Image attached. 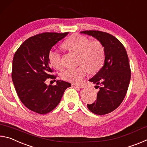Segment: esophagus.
<instances>
[{
  "instance_id": "1",
  "label": "esophagus",
  "mask_w": 147,
  "mask_h": 147,
  "mask_svg": "<svg viewBox=\"0 0 147 147\" xmlns=\"http://www.w3.org/2000/svg\"><path fill=\"white\" fill-rule=\"evenodd\" d=\"M72 86L74 87V88H84V85H77V84H72Z\"/></svg>"
}]
</instances>
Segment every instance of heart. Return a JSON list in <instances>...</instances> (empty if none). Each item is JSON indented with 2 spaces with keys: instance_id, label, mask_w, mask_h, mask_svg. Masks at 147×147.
<instances>
[{
  "instance_id": "b5f03b06",
  "label": "heart",
  "mask_w": 147,
  "mask_h": 147,
  "mask_svg": "<svg viewBox=\"0 0 147 147\" xmlns=\"http://www.w3.org/2000/svg\"><path fill=\"white\" fill-rule=\"evenodd\" d=\"M64 47L69 51L79 54V63H82L76 68L67 69L61 74L64 80L73 83H80L88 74L98 71L104 59V49L100 41H89L86 37L74 36L67 40ZM49 60L53 67L61 69L63 66L61 52L53 48L49 53Z\"/></svg>"
}]
</instances>
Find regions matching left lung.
I'll return each mask as SVG.
<instances>
[{"mask_svg":"<svg viewBox=\"0 0 147 147\" xmlns=\"http://www.w3.org/2000/svg\"><path fill=\"white\" fill-rule=\"evenodd\" d=\"M80 33L96 38L104 47V65L89 80L99 88L96 100L87 106L92 113L105 115L119 107L127 92L131 77L127 53L119 39L106 32L86 30Z\"/></svg>","mask_w":147,"mask_h":147,"instance_id":"8db88e82","label":"left lung"}]
</instances>
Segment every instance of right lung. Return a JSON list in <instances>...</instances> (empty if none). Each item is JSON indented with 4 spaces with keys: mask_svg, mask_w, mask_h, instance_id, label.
Instances as JSON below:
<instances>
[{
    "mask_svg": "<svg viewBox=\"0 0 147 147\" xmlns=\"http://www.w3.org/2000/svg\"><path fill=\"white\" fill-rule=\"evenodd\" d=\"M69 32H45L29 38L14 54L11 78L20 100L27 108L39 114H46L58 105L65 89L71 84L57 80L55 86H47L52 74L49 53Z\"/></svg>",
    "mask_w": 147,
    "mask_h": 147,
    "instance_id": "obj_1",
    "label": "right lung"
}]
</instances>
